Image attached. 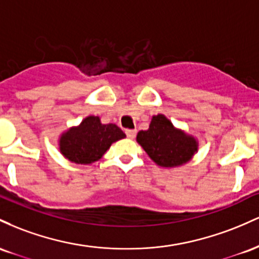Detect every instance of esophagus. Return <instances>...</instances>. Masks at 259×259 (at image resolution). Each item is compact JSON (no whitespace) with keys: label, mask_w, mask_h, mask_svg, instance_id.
Returning <instances> with one entry per match:
<instances>
[{"label":"esophagus","mask_w":259,"mask_h":259,"mask_svg":"<svg viewBox=\"0 0 259 259\" xmlns=\"http://www.w3.org/2000/svg\"><path fill=\"white\" fill-rule=\"evenodd\" d=\"M126 135H127V137H128V138L133 139L136 137V135H137V131H136V130H126Z\"/></svg>","instance_id":"1"}]
</instances>
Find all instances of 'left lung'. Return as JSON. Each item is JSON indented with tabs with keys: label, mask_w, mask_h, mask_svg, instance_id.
I'll return each mask as SVG.
<instances>
[{
	"label": "left lung",
	"mask_w": 259,
	"mask_h": 259,
	"mask_svg": "<svg viewBox=\"0 0 259 259\" xmlns=\"http://www.w3.org/2000/svg\"><path fill=\"white\" fill-rule=\"evenodd\" d=\"M137 142L149 158L161 167L184 165L198 150L196 138L175 128L171 121L161 114L153 116L147 131H139Z\"/></svg>",
	"instance_id": "1"
}]
</instances>
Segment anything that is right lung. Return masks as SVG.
I'll use <instances>...</instances> for the list:
<instances>
[{
    "label": "right lung",
    "mask_w": 259,
    "mask_h": 259,
    "mask_svg": "<svg viewBox=\"0 0 259 259\" xmlns=\"http://www.w3.org/2000/svg\"><path fill=\"white\" fill-rule=\"evenodd\" d=\"M126 137L115 123L104 124L98 116H88L79 126L71 127L60 137V152L75 164L98 161L112 143Z\"/></svg>",
    "instance_id": "obj_1"
}]
</instances>
